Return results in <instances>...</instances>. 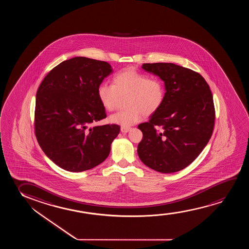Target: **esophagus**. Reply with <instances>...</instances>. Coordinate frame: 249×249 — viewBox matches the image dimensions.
<instances>
[{"instance_id":"34e87169","label":"esophagus","mask_w":249,"mask_h":249,"mask_svg":"<svg viewBox=\"0 0 249 249\" xmlns=\"http://www.w3.org/2000/svg\"><path fill=\"white\" fill-rule=\"evenodd\" d=\"M130 129H131V127H126V126H122L121 127V131L123 133H126L127 132H129Z\"/></svg>"}]
</instances>
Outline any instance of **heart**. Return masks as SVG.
Returning <instances> with one entry per match:
<instances>
[{
  "label": "heart",
  "instance_id": "b5f03b06",
  "mask_svg": "<svg viewBox=\"0 0 249 249\" xmlns=\"http://www.w3.org/2000/svg\"><path fill=\"white\" fill-rule=\"evenodd\" d=\"M97 94L107 111L115 110L121 98L126 97L127 109L109 116V122L129 126L140 122L143 115L152 116L160 109L166 97V89L160 79L126 68L114 75L113 85L100 83Z\"/></svg>",
  "mask_w": 249,
  "mask_h": 249
}]
</instances>
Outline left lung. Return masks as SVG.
Returning a JSON list of instances; mask_svg holds the SVG:
<instances>
[{
	"label": "left lung",
	"instance_id": "left-lung-1",
	"mask_svg": "<svg viewBox=\"0 0 249 249\" xmlns=\"http://www.w3.org/2000/svg\"><path fill=\"white\" fill-rule=\"evenodd\" d=\"M142 68L163 81L166 97L149 122L138 126L143 133L138 155L151 169L175 173L189 166L211 138L213 94L205 79L191 69L172 63L143 64Z\"/></svg>",
	"mask_w": 249,
	"mask_h": 249
}]
</instances>
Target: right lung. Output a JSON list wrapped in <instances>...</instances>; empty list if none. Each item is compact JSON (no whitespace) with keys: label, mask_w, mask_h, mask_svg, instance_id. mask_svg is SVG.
Listing matches in <instances>:
<instances>
[{"label":"right lung","mask_w":249,"mask_h":249,"mask_svg":"<svg viewBox=\"0 0 249 249\" xmlns=\"http://www.w3.org/2000/svg\"><path fill=\"white\" fill-rule=\"evenodd\" d=\"M112 72L107 62L85 57L65 60L39 86L35 133L46 156L70 172L89 170L109 156L120 126H91L106 117L97 90Z\"/></svg>","instance_id":"1"}]
</instances>
